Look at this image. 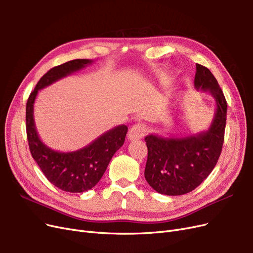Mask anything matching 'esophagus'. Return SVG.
Returning a JSON list of instances; mask_svg holds the SVG:
<instances>
[{
    "label": "esophagus",
    "instance_id": "34e87169",
    "mask_svg": "<svg viewBox=\"0 0 253 253\" xmlns=\"http://www.w3.org/2000/svg\"><path fill=\"white\" fill-rule=\"evenodd\" d=\"M145 132H147V128H145V126L141 124H137L134 125L127 133V138L129 140H135V139H140L144 136Z\"/></svg>",
    "mask_w": 253,
    "mask_h": 253
}]
</instances>
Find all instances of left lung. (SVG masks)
<instances>
[{"instance_id": "left-lung-1", "label": "left lung", "mask_w": 253, "mask_h": 253, "mask_svg": "<svg viewBox=\"0 0 253 253\" xmlns=\"http://www.w3.org/2000/svg\"><path fill=\"white\" fill-rule=\"evenodd\" d=\"M194 85L215 98L216 113L207 132L182 138L148 135V160L144 177L160 194L182 195L208 177L220 156L225 138L227 101L218 82L208 68L196 64Z\"/></svg>"}]
</instances>
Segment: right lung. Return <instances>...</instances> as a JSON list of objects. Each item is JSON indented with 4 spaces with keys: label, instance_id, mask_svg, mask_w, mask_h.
Instances as JSON below:
<instances>
[{
    "label": "right lung",
    "instance_id": "obj_1",
    "mask_svg": "<svg viewBox=\"0 0 253 253\" xmlns=\"http://www.w3.org/2000/svg\"><path fill=\"white\" fill-rule=\"evenodd\" d=\"M89 63L91 61L87 59H76L52 67L37 83L26 103V134L32 156L45 177L65 192L80 193L94 188L101 179L113 155L122 147L127 132L126 126H118L87 147L70 153L47 148L38 136L34 121V103L38 90Z\"/></svg>",
    "mask_w": 253,
    "mask_h": 253
}]
</instances>
